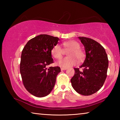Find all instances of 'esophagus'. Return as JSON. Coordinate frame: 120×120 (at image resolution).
<instances>
[{
  "label": "esophagus",
  "instance_id": "esophagus-1",
  "mask_svg": "<svg viewBox=\"0 0 120 120\" xmlns=\"http://www.w3.org/2000/svg\"><path fill=\"white\" fill-rule=\"evenodd\" d=\"M67 68H61V70H66Z\"/></svg>",
  "mask_w": 120,
  "mask_h": 120
}]
</instances>
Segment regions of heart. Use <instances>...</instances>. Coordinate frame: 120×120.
Wrapping results in <instances>:
<instances>
[{
	"mask_svg": "<svg viewBox=\"0 0 120 120\" xmlns=\"http://www.w3.org/2000/svg\"><path fill=\"white\" fill-rule=\"evenodd\" d=\"M66 50H70L67 53L69 56L66 57L58 61V64L62 67L67 68L74 66L79 61H81L84 58V53L80 48V44L76 41H69L62 43ZM51 54L56 59H61L64 51L59 44H56L52 48Z\"/></svg>",
	"mask_w": 120,
	"mask_h": 120,
	"instance_id": "1",
	"label": "heart"
}]
</instances>
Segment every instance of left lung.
Listing matches in <instances>:
<instances>
[{
    "mask_svg": "<svg viewBox=\"0 0 120 120\" xmlns=\"http://www.w3.org/2000/svg\"><path fill=\"white\" fill-rule=\"evenodd\" d=\"M84 45L86 57L79 68H74L71 79L72 86L82 95L88 96L96 93L104 85L107 77L109 60L104 48L90 38L79 37Z\"/></svg>",
    "mask_w": 120,
    "mask_h": 120,
    "instance_id": "1",
    "label": "left lung"
}]
</instances>
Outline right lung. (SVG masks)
<instances>
[{"mask_svg": "<svg viewBox=\"0 0 120 120\" xmlns=\"http://www.w3.org/2000/svg\"><path fill=\"white\" fill-rule=\"evenodd\" d=\"M57 37L41 34L28 41L22 52L20 72L24 87L34 96L49 95L56 84L59 67H50L53 63L51 50L58 44Z\"/></svg>", "mask_w": 120, "mask_h": 120, "instance_id": "add662e5", "label": "right lung"}]
</instances>
